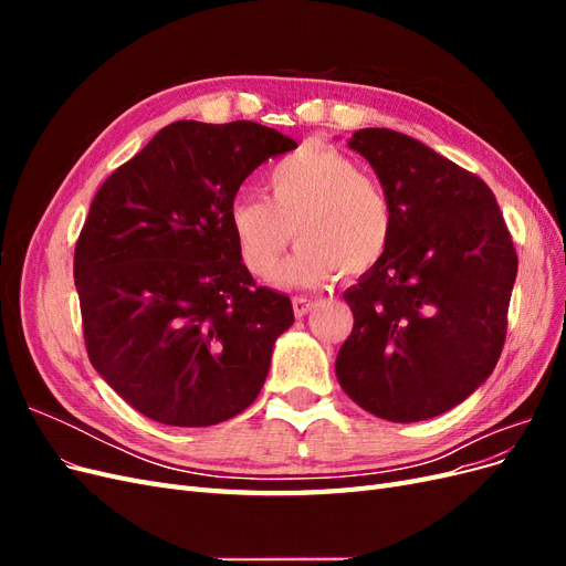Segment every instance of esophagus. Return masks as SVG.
I'll return each instance as SVG.
<instances>
[{
    "instance_id": "1",
    "label": "esophagus",
    "mask_w": 566,
    "mask_h": 566,
    "mask_svg": "<svg viewBox=\"0 0 566 566\" xmlns=\"http://www.w3.org/2000/svg\"><path fill=\"white\" fill-rule=\"evenodd\" d=\"M314 300H310V297H293V312H295V316H306L310 314L312 310H314Z\"/></svg>"
}]
</instances>
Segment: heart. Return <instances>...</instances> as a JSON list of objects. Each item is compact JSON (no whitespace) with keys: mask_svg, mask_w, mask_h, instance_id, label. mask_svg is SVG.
<instances>
[{"mask_svg":"<svg viewBox=\"0 0 566 566\" xmlns=\"http://www.w3.org/2000/svg\"><path fill=\"white\" fill-rule=\"evenodd\" d=\"M264 188L266 198L238 196L229 208L238 256L252 276L276 271L293 233L302 243L281 269L287 285L364 276L382 262L394 235L391 200L347 153L304 146L269 169Z\"/></svg>","mask_w":566,"mask_h":566,"instance_id":"heart-1","label":"heart"}]
</instances>
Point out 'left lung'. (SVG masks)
I'll list each match as a JSON object with an SVG mask.
<instances>
[{
    "mask_svg": "<svg viewBox=\"0 0 566 566\" xmlns=\"http://www.w3.org/2000/svg\"><path fill=\"white\" fill-rule=\"evenodd\" d=\"M394 208L382 262L345 300L352 335L337 380L368 413L418 422L447 413L493 373L505 345L517 252L491 188L391 129H358Z\"/></svg>",
    "mask_w": 566,
    "mask_h": 566,
    "instance_id": "8db88e82",
    "label": "left lung"
}]
</instances>
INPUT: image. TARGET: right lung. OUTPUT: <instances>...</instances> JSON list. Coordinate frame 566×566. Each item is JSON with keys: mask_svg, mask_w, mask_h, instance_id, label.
Returning a JSON list of instances; mask_svg holds the SVG:
<instances>
[{"mask_svg": "<svg viewBox=\"0 0 566 566\" xmlns=\"http://www.w3.org/2000/svg\"><path fill=\"white\" fill-rule=\"evenodd\" d=\"M293 148L248 119H179L96 191L73 264L84 347L101 378L146 418L217 424L264 387L293 304L254 283L229 208L256 167Z\"/></svg>", "mask_w": 566, "mask_h": 566, "instance_id": "obj_1", "label": "right lung"}]
</instances>
